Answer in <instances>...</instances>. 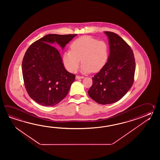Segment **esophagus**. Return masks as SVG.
<instances>
[{"mask_svg":"<svg viewBox=\"0 0 160 160\" xmlns=\"http://www.w3.org/2000/svg\"><path fill=\"white\" fill-rule=\"evenodd\" d=\"M83 78H84V77H83V76H78V75H77V76H76V79H77Z\"/></svg>","mask_w":160,"mask_h":160,"instance_id":"1","label":"esophagus"}]
</instances>
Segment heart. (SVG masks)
Returning <instances> with one entry per match:
<instances>
[{"instance_id":"1","label":"heart","mask_w":160,"mask_h":160,"mask_svg":"<svg viewBox=\"0 0 160 160\" xmlns=\"http://www.w3.org/2000/svg\"><path fill=\"white\" fill-rule=\"evenodd\" d=\"M70 48L71 50L65 51L63 55V62L71 72L77 71L81 59L83 73L99 72L105 66L109 58L108 43L90 36H83L75 39Z\"/></svg>"}]
</instances>
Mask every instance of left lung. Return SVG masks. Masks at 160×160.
<instances>
[{
    "mask_svg": "<svg viewBox=\"0 0 160 160\" xmlns=\"http://www.w3.org/2000/svg\"><path fill=\"white\" fill-rule=\"evenodd\" d=\"M109 39L110 54L105 66L92 78L88 95L99 104L117 102L132 86L136 70L133 50L122 38L105 31Z\"/></svg>",
    "mask_w": 160,
    "mask_h": 160,
    "instance_id": "1",
    "label": "left lung"
}]
</instances>
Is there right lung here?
I'll list each match as a JSON object with an SVG mask.
<instances>
[{
    "label": "right lung",
    "mask_w": 160,
    "mask_h": 160,
    "mask_svg": "<svg viewBox=\"0 0 160 160\" xmlns=\"http://www.w3.org/2000/svg\"><path fill=\"white\" fill-rule=\"evenodd\" d=\"M77 35H46L26 52L22 65L24 86L31 98L41 105L58 104L74 81L75 75L65 69L59 52L52 45L63 49Z\"/></svg>",
    "instance_id": "1"
}]
</instances>
